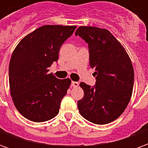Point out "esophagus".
Instances as JSON below:
<instances>
[{
  "mask_svg": "<svg viewBox=\"0 0 148 148\" xmlns=\"http://www.w3.org/2000/svg\"><path fill=\"white\" fill-rule=\"evenodd\" d=\"M79 86V83L77 82H71V86L72 87H77Z\"/></svg>",
  "mask_w": 148,
  "mask_h": 148,
  "instance_id": "esophagus-1",
  "label": "esophagus"
}]
</instances>
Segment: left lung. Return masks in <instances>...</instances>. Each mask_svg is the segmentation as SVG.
Masks as SVG:
<instances>
[{
    "instance_id": "1",
    "label": "left lung",
    "mask_w": 148,
    "mask_h": 148,
    "mask_svg": "<svg viewBox=\"0 0 148 148\" xmlns=\"http://www.w3.org/2000/svg\"><path fill=\"white\" fill-rule=\"evenodd\" d=\"M79 36L89 45L90 66L94 68L96 85L81 82L84 91L77 101L80 114L96 124H109L121 116L130 101L134 84V70L125 49L109 31L81 26Z\"/></svg>"
}]
</instances>
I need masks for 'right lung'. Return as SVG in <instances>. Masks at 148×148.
<instances>
[{
  "label": "right lung",
  "mask_w": 148,
  "mask_h": 148,
  "mask_svg": "<svg viewBox=\"0 0 148 148\" xmlns=\"http://www.w3.org/2000/svg\"><path fill=\"white\" fill-rule=\"evenodd\" d=\"M76 27L44 25L16 47L8 70L10 93L16 109L29 121L43 122L58 113L71 81L48 74V67L58 61L61 46Z\"/></svg>",
  "instance_id": "obj_1"
}]
</instances>
